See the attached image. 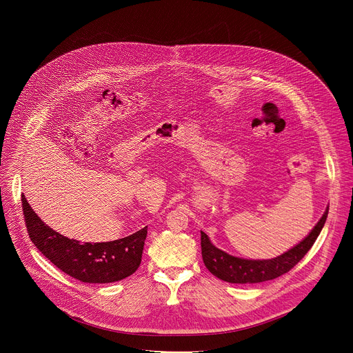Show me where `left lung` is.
Listing matches in <instances>:
<instances>
[{
	"label": "left lung",
	"mask_w": 353,
	"mask_h": 353,
	"mask_svg": "<svg viewBox=\"0 0 353 353\" xmlns=\"http://www.w3.org/2000/svg\"><path fill=\"white\" fill-rule=\"evenodd\" d=\"M327 213L329 206H326V210L323 212L322 217L318 220V223L314 225V228L304 239L290 250L270 259H246L231 255L216 248L210 242L209 236L201 231L203 263L213 276L227 283L255 284L277 279L279 276L290 272L311 249V246L314 245L325 225Z\"/></svg>",
	"instance_id": "left-lung-1"
}]
</instances>
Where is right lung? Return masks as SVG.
Here are the masks:
<instances>
[{"mask_svg": "<svg viewBox=\"0 0 353 353\" xmlns=\"http://www.w3.org/2000/svg\"><path fill=\"white\" fill-rule=\"evenodd\" d=\"M21 201L27 230L34 245L51 263L73 279L91 284H107L123 280L139 269L148 227L118 241L81 245L46 225L32 210L24 194Z\"/></svg>", "mask_w": 353, "mask_h": 353, "instance_id": "right-lung-1", "label": "right lung"}]
</instances>
